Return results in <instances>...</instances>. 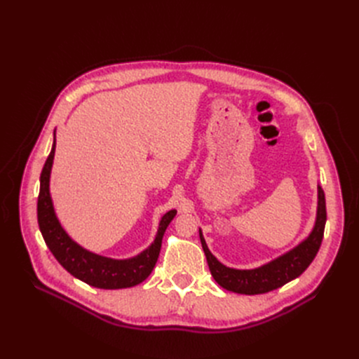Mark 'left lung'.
Returning <instances> with one entry per match:
<instances>
[{
  "mask_svg": "<svg viewBox=\"0 0 359 359\" xmlns=\"http://www.w3.org/2000/svg\"><path fill=\"white\" fill-rule=\"evenodd\" d=\"M326 225V199L322 186L317 184V211L316 221L309 236L301 240L295 248L285 252L268 263L253 268V269H236L222 265V263L210 252L203 238L202 230L199 229V237L202 249L206 256V262L211 271V275L217 284L227 291L237 294L256 295L265 294L280 288L288 284L290 280L298 278L303 273L316 257L320 244L323 240Z\"/></svg>",
  "mask_w": 359,
  "mask_h": 359,
  "instance_id": "left-lung-1",
  "label": "left lung"
}]
</instances>
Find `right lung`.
Here are the masks:
<instances>
[{
  "label": "right lung",
  "mask_w": 359,
  "mask_h": 359,
  "mask_svg": "<svg viewBox=\"0 0 359 359\" xmlns=\"http://www.w3.org/2000/svg\"><path fill=\"white\" fill-rule=\"evenodd\" d=\"M55 147L56 137L53 130V144L42 170L41 191L39 198H37V222H39V229L46 246L64 269L91 287L102 290H121L141 284L153 272L160 255L164 231L176 217L177 211L172 210L161 217L154 241L137 256L113 259L84 249L64 230L53 208L49 183Z\"/></svg>",
  "instance_id": "right-lung-1"
}]
</instances>
